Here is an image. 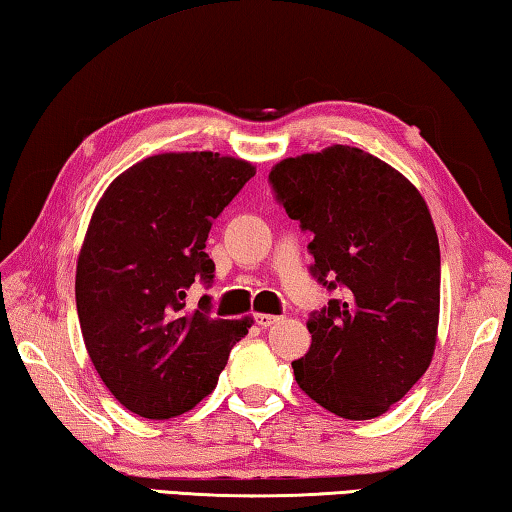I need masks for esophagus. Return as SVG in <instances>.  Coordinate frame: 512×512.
<instances>
[{
  "instance_id": "obj_1",
  "label": "esophagus",
  "mask_w": 512,
  "mask_h": 512,
  "mask_svg": "<svg viewBox=\"0 0 512 512\" xmlns=\"http://www.w3.org/2000/svg\"><path fill=\"white\" fill-rule=\"evenodd\" d=\"M254 319H256V324L261 326V328H270V326L279 324V321H281V317H276V315H256Z\"/></svg>"
}]
</instances>
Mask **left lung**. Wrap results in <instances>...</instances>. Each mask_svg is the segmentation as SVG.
Returning a JSON list of instances; mask_svg holds the SVG:
<instances>
[{
	"label": "left lung",
	"instance_id": "left-lung-1",
	"mask_svg": "<svg viewBox=\"0 0 512 512\" xmlns=\"http://www.w3.org/2000/svg\"><path fill=\"white\" fill-rule=\"evenodd\" d=\"M270 184L301 231L310 274L328 306L310 312L312 344L294 380L348 420L378 418L432 362L441 303V249L416 186L360 148L283 159Z\"/></svg>",
	"mask_w": 512,
	"mask_h": 512
}]
</instances>
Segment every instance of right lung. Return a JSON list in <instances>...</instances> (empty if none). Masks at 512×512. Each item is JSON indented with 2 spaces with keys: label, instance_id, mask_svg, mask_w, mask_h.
<instances>
[{
  "label": "right lung",
  "instance_id": "add662e5",
  "mask_svg": "<svg viewBox=\"0 0 512 512\" xmlns=\"http://www.w3.org/2000/svg\"><path fill=\"white\" fill-rule=\"evenodd\" d=\"M256 170L218 152H166L107 186L78 256L76 308L98 375L132 414L182 416L215 389L249 319L188 308V288L213 283L206 238Z\"/></svg>",
  "mask_w": 512,
  "mask_h": 512
}]
</instances>
